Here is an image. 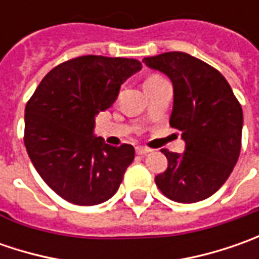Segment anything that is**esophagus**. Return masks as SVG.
<instances>
[{"mask_svg":"<svg viewBox=\"0 0 259 259\" xmlns=\"http://www.w3.org/2000/svg\"><path fill=\"white\" fill-rule=\"evenodd\" d=\"M135 151H137V154L138 155H145V154H148L151 150H148V148H145V147H137V148H135Z\"/></svg>","mask_w":259,"mask_h":259,"instance_id":"esophagus-1","label":"esophagus"}]
</instances>
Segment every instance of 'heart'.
<instances>
[{"label":"heart","instance_id":"1","mask_svg":"<svg viewBox=\"0 0 259 259\" xmlns=\"http://www.w3.org/2000/svg\"><path fill=\"white\" fill-rule=\"evenodd\" d=\"M154 79H160V76H151V77H148L147 80H154Z\"/></svg>","mask_w":259,"mask_h":259}]
</instances>
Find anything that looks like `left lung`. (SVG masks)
<instances>
[{"mask_svg":"<svg viewBox=\"0 0 259 259\" xmlns=\"http://www.w3.org/2000/svg\"><path fill=\"white\" fill-rule=\"evenodd\" d=\"M143 62L171 80L170 125L186 143L183 154L161 150L168 167L155 176V184L179 203L204 200L224 186L238 161L242 108L221 72L193 56L168 52Z\"/></svg>","mask_w":259,"mask_h":259,"instance_id":"obj_1","label":"left lung"}]
</instances>
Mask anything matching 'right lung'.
<instances>
[{
	"instance_id": "1",
	"label": "right lung",
	"mask_w": 259,
	"mask_h": 259,
	"mask_svg": "<svg viewBox=\"0 0 259 259\" xmlns=\"http://www.w3.org/2000/svg\"><path fill=\"white\" fill-rule=\"evenodd\" d=\"M138 70L135 59L80 56L52 69L25 105L28 157L67 202L94 206L116 193L135 150L95 137V116L112 106L121 85Z\"/></svg>"
}]
</instances>
